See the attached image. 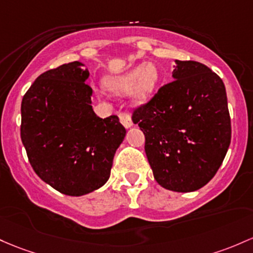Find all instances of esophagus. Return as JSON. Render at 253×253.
<instances>
[{
    "label": "esophagus",
    "instance_id": "esophagus-1",
    "mask_svg": "<svg viewBox=\"0 0 253 253\" xmlns=\"http://www.w3.org/2000/svg\"><path fill=\"white\" fill-rule=\"evenodd\" d=\"M119 119H120V122L124 125L126 128H129V127L133 126L132 122V118L128 113L124 112V113H119Z\"/></svg>",
    "mask_w": 253,
    "mask_h": 253
}]
</instances>
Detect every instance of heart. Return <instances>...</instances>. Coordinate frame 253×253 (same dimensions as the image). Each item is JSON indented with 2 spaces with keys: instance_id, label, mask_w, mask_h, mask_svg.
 Instances as JSON below:
<instances>
[{
  "instance_id": "b5f03b06",
  "label": "heart",
  "mask_w": 253,
  "mask_h": 253,
  "mask_svg": "<svg viewBox=\"0 0 253 253\" xmlns=\"http://www.w3.org/2000/svg\"><path fill=\"white\" fill-rule=\"evenodd\" d=\"M158 82V71L154 63H145L140 67L131 69L119 77L105 79V87L116 95H126L133 90L132 95L135 102L146 101L154 92Z\"/></svg>"
}]
</instances>
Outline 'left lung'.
Here are the masks:
<instances>
[{
	"instance_id": "1",
	"label": "left lung",
	"mask_w": 253,
	"mask_h": 253,
	"mask_svg": "<svg viewBox=\"0 0 253 253\" xmlns=\"http://www.w3.org/2000/svg\"><path fill=\"white\" fill-rule=\"evenodd\" d=\"M163 85L132 120L145 135L155 180L175 192L199 190L212 179L230 144V116L220 77L197 61L175 60Z\"/></svg>"
}]
</instances>
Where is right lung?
I'll use <instances>...</instances> for the list:
<instances>
[{
    "mask_svg": "<svg viewBox=\"0 0 253 253\" xmlns=\"http://www.w3.org/2000/svg\"><path fill=\"white\" fill-rule=\"evenodd\" d=\"M79 61L41 74L21 102L20 134L33 170L67 196L98 190L126 135L116 115L101 119L91 105L90 73Z\"/></svg>",
    "mask_w": 253,
    "mask_h": 253,
    "instance_id": "obj_1",
    "label": "right lung"
}]
</instances>
